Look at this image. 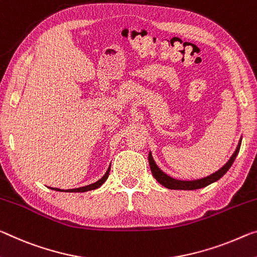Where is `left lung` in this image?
<instances>
[{
  "label": "left lung",
  "mask_w": 257,
  "mask_h": 257,
  "mask_svg": "<svg viewBox=\"0 0 257 257\" xmlns=\"http://www.w3.org/2000/svg\"><path fill=\"white\" fill-rule=\"evenodd\" d=\"M240 145H241V140L239 141V144L237 146V149H235L234 153L232 154L230 160L227 161L221 169L217 170L216 173L209 175V176H207L205 178H200V180H197V181H178V180H175V178H173V177L168 176V175L165 174L157 166V164L153 160L152 154H151V152L149 153L150 168H151V172H152L153 177L156 178V180L159 183H160L161 185H164L165 187H167V189H170V190H197V189H201V187H205L207 185L211 184V183L218 181L219 178H221L223 175L230 169V167L232 166V164H233L235 157L238 156L239 150H240Z\"/></svg>",
  "instance_id": "1"
}]
</instances>
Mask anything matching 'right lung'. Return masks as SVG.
Returning a JSON list of instances; mask_svg holds the SVG:
<instances>
[{
    "label": "right lung",
    "instance_id": "obj_1",
    "mask_svg": "<svg viewBox=\"0 0 257 257\" xmlns=\"http://www.w3.org/2000/svg\"><path fill=\"white\" fill-rule=\"evenodd\" d=\"M109 167H108V169H107V172H106V174L104 175L103 177L100 178L99 181H97L96 183H93V184H90V185H87V186H83V187H79V189H73V190H66L67 192H87V191H91V190H95V189H98V187L101 185V184H104V182L107 180V177H108V174H109ZM52 190H55V191H64V190H60V189H57V187H52Z\"/></svg>",
    "mask_w": 257,
    "mask_h": 257
}]
</instances>
